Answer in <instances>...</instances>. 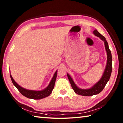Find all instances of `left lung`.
Masks as SVG:
<instances>
[{
    "label": "left lung",
    "mask_w": 123,
    "mask_h": 123,
    "mask_svg": "<svg viewBox=\"0 0 123 123\" xmlns=\"http://www.w3.org/2000/svg\"><path fill=\"white\" fill-rule=\"evenodd\" d=\"M93 33L94 35H95V36L99 37L102 41L104 42L107 55V61L106 68L101 79L91 88L84 89H81L77 87V86L75 84L72 78L70 77V75L68 74H67L68 78L69 81L71 83V87L74 92L78 95L84 96H91L97 95L99 93H100L105 88L107 83L108 82L109 79H110L112 71L111 53V50L109 49L107 42L105 37L102 35L100 33H99L97 30H94Z\"/></svg>",
    "instance_id": "1"
}]
</instances>
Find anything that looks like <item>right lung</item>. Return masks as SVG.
<instances>
[{
  "instance_id": "add662e5",
  "label": "right lung",
  "mask_w": 123,
  "mask_h": 123,
  "mask_svg": "<svg viewBox=\"0 0 123 123\" xmlns=\"http://www.w3.org/2000/svg\"><path fill=\"white\" fill-rule=\"evenodd\" d=\"M57 71L56 70L48 87L40 91L28 90L26 89H25L24 88L20 87L19 85H18L17 83L15 82V81L12 78V75L10 74V75L12 83L14 84L15 87L17 88L18 91H19L23 96H24L30 99H41L44 98H45L46 97L50 95V94L51 93L54 87L55 82L56 78L57 76Z\"/></svg>"
}]
</instances>
